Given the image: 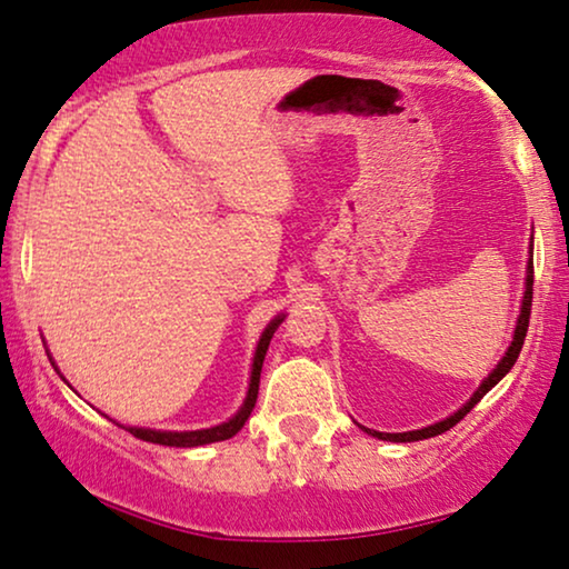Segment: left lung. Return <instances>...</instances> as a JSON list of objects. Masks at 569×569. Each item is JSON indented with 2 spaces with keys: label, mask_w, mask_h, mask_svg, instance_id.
Listing matches in <instances>:
<instances>
[{
  "label": "left lung",
  "mask_w": 569,
  "mask_h": 569,
  "mask_svg": "<svg viewBox=\"0 0 569 569\" xmlns=\"http://www.w3.org/2000/svg\"><path fill=\"white\" fill-rule=\"evenodd\" d=\"M531 299H533V254H531V260H528V276H526V293H523V307H521V317H518V325H516V335H513V342H510V348H508V353L502 356V361L498 363V368H495V371L487 376V379L482 381V387H479L477 391H475V397L469 399L467 405L461 407L459 412H453L451 418H446V420H441V422H436V426H428V428H422V430H410V433H379V430H368V428H363L366 433H371V436H376V438H381V441H395V443H407V441H422V438H433V436H441V433H446L448 428H453L456 422L459 420H463V415H467L471 407H475L479 399H482L487 391H490L495 383H498L502 376H506L510 368H513V363L518 361V353H521V348H523V340H526V332H528V317H531Z\"/></svg>",
  "instance_id": "8db88e82"
}]
</instances>
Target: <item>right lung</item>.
Segmentation results:
<instances>
[{"label":"right lung","instance_id":"obj_1","mask_svg":"<svg viewBox=\"0 0 569 569\" xmlns=\"http://www.w3.org/2000/svg\"><path fill=\"white\" fill-rule=\"evenodd\" d=\"M283 319L278 317L268 325V330L262 332V338L258 342V350H254V363H252V379H250V391H247V399L234 418L229 422H221L216 428H206V430H186V433H170V430H149V428H126L128 433L141 438V441L149 443H159V446H174V448H193V446H203V443H216V441H227V438L237 436L242 426L250 418L254 402H258V387H260V371H262V361H266L270 338H273L276 327L281 325Z\"/></svg>","mask_w":569,"mask_h":569}]
</instances>
